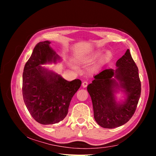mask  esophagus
Instances as JSON below:
<instances>
[{
    "mask_svg": "<svg viewBox=\"0 0 156 156\" xmlns=\"http://www.w3.org/2000/svg\"><path fill=\"white\" fill-rule=\"evenodd\" d=\"M82 86L83 88H86L88 86V82L87 81H84L82 84Z\"/></svg>",
    "mask_w": 156,
    "mask_h": 156,
    "instance_id": "obj_1",
    "label": "esophagus"
}]
</instances>
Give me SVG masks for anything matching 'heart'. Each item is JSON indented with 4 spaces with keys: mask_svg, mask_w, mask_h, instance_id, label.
Instances as JSON below:
<instances>
[{
    "mask_svg": "<svg viewBox=\"0 0 156 156\" xmlns=\"http://www.w3.org/2000/svg\"><path fill=\"white\" fill-rule=\"evenodd\" d=\"M101 55V51H98L95 52V53H94V54H92L90 57L89 58V60L87 59V60H94V59L98 58V57H100ZM110 56H111V53H106V55H105V58H109Z\"/></svg>",
    "mask_w": 156,
    "mask_h": 156,
    "instance_id": "obj_1",
    "label": "heart"
}]
</instances>
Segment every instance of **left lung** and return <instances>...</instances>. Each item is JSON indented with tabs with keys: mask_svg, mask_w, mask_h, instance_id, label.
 Wrapping results in <instances>:
<instances>
[{
	"mask_svg": "<svg viewBox=\"0 0 156 156\" xmlns=\"http://www.w3.org/2000/svg\"><path fill=\"white\" fill-rule=\"evenodd\" d=\"M116 66L115 69H106L95 75L87 87L94 119L104 128H115L128 122L134 115L140 96L139 69L129 49L117 60ZM119 87L124 89L127 96L122 104H117L114 98L115 89Z\"/></svg>",
	"mask_w": 156,
	"mask_h": 156,
	"instance_id": "left-lung-1",
	"label": "left lung"
}]
</instances>
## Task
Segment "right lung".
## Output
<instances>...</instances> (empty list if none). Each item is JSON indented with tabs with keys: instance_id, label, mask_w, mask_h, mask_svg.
<instances>
[{
	"instance_id": "1",
	"label": "right lung",
	"mask_w": 156,
	"mask_h": 156,
	"mask_svg": "<svg viewBox=\"0 0 156 156\" xmlns=\"http://www.w3.org/2000/svg\"><path fill=\"white\" fill-rule=\"evenodd\" d=\"M50 44L45 41L36 44L23 73L25 105L33 119L44 125L56 124L64 119L71 100L81 85L80 79L69 82L41 66L59 59Z\"/></svg>"
}]
</instances>
